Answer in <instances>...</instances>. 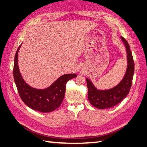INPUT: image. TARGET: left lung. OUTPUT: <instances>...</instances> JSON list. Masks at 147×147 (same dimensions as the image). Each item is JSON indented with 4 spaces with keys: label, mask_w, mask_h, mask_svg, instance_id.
Masks as SVG:
<instances>
[{
    "label": "left lung",
    "mask_w": 147,
    "mask_h": 147,
    "mask_svg": "<svg viewBox=\"0 0 147 147\" xmlns=\"http://www.w3.org/2000/svg\"><path fill=\"white\" fill-rule=\"evenodd\" d=\"M127 51V67L125 75L120 83L114 88L107 90H99L89 80L86 78L88 87V97L90 104L99 109H109L121 102L131 90L134 72V63L132 52L126 39L121 37Z\"/></svg>",
    "instance_id": "8db88e82"
}]
</instances>
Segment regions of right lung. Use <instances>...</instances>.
I'll list each match as a JSON object with an SVG mask.
<instances>
[{
  "label": "right lung",
  "instance_id": "right-lung-1",
  "mask_svg": "<svg viewBox=\"0 0 147 147\" xmlns=\"http://www.w3.org/2000/svg\"><path fill=\"white\" fill-rule=\"evenodd\" d=\"M21 45L18 48L15 56L13 77L21 99L29 107L38 112L47 113L57 109L63 102L66 83L77 77L75 74L62 75L46 89L38 90L29 86L20 72L18 62V54Z\"/></svg>",
  "mask_w": 147,
  "mask_h": 147
}]
</instances>
